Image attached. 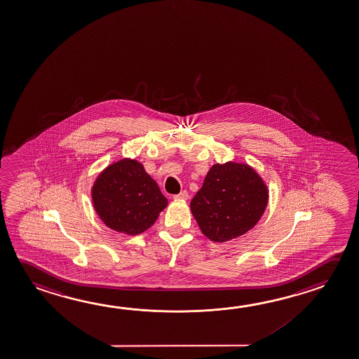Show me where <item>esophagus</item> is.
I'll use <instances>...</instances> for the list:
<instances>
[{"instance_id": "34e87169", "label": "esophagus", "mask_w": 359, "mask_h": 359, "mask_svg": "<svg viewBox=\"0 0 359 359\" xmlns=\"http://www.w3.org/2000/svg\"><path fill=\"white\" fill-rule=\"evenodd\" d=\"M189 198L188 191L182 190L179 194L174 195V200H187Z\"/></svg>"}]
</instances>
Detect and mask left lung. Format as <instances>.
I'll list each match as a JSON object with an SVG mask.
<instances>
[{
	"mask_svg": "<svg viewBox=\"0 0 359 359\" xmlns=\"http://www.w3.org/2000/svg\"><path fill=\"white\" fill-rule=\"evenodd\" d=\"M268 200L269 189L253 166L236 161L217 163L190 201V210L208 239L225 243L253 229Z\"/></svg>",
	"mask_w": 359,
	"mask_h": 359,
	"instance_id": "1",
	"label": "left lung"
}]
</instances>
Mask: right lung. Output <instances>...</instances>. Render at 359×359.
I'll use <instances>...</instances> for the list:
<instances>
[{
	"label": "right lung",
	"mask_w": 359,
	"mask_h": 359,
	"mask_svg": "<svg viewBox=\"0 0 359 359\" xmlns=\"http://www.w3.org/2000/svg\"><path fill=\"white\" fill-rule=\"evenodd\" d=\"M95 212L107 228L139 236L153 226L168 199L137 160L123 158L107 165L91 187Z\"/></svg>",
	"instance_id": "add662e5"
}]
</instances>
